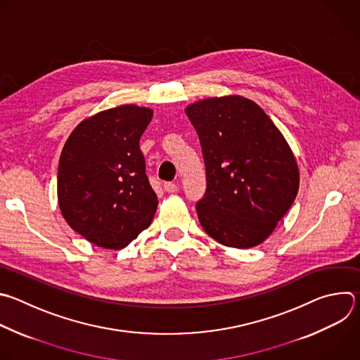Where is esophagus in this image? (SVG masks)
Segmentation results:
<instances>
[{
  "label": "esophagus",
  "instance_id": "esophagus-1",
  "mask_svg": "<svg viewBox=\"0 0 360 360\" xmlns=\"http://www.w3.org/2000/svg\"><path fill=\"white\" fill-rule=\"evenodd\" d=\"M164 189L168 192V193H175V192H178V185L176 184H174V182H165L164 184Z\"/></svg>",
  "mask_w": 360,
  "mask_h": 360
}]
</instances>
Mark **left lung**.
Instances as JSON below:
<instances>
[{
  "instance_id": "obj_1",
  "label": "left lung",
  "mask_w": 360,
  "mask_h": 360,
  "mask_svg": "<svg viewBox=\"0 0 360 360\" xmlns=\"http://www.w3.org/2000/svg\"><path fill=\"white\" fill-rule=\"evenodd\" d=\"M206 167L196 203L203 230L227 248L263 243L288 212L300 168L281 131L253 100L230 94L188 104Z\"/></svg>"
}]
</instances>
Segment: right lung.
<instances>
[{"instance_id": "add662e5", "label": "right lung", "mask_w": 360, "mask_h": 360, "mask_svg": "<svg viewBox=\"0 0 360 360\" xmlns=\"http://www.w3.org/2000/svg\"><path fill=\"white\" fill-rule=\"evenodd\" d=\"M153 108L122 104L76 126L58 168V202L66 223L87 242L120 250L146 230L158 199L147 174L140 139Z\"/></svg>"}]
</instances>
